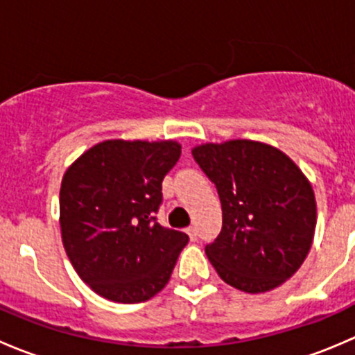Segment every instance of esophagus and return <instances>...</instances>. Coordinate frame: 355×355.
<instances>
[{
	"label": "esophagus",
	"instance_id": "esophagus-1",
	"mask_svg": "<svg viewBox=\"0 0 355 355\" xmlns=\"http://www.w3.org/2000/svg\"><path fill=\"white\" fill-rule=\"evenodd\" d=\"M187 234H189V239H191L192 242L198 241V228H196V227H189L187 228Z\"/></svg>",
	"mask_w": 355,
	"mask_h": 355
}]
</instances>
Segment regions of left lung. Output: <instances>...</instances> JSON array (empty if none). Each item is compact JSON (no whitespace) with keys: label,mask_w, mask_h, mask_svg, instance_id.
I'll return each instance as SVG.
<instances>
[{"label":"left lung","mask_w":355,"mask_h":355,"mask_svg":"<svg viewBox=\"0 0 355 355\" xmlns=\"http://www.w3.org/2000/svg\"><path fill=\"white\" fill-rule=\"evenodd\" d=\"M216 187L223 225L206 254L232 287L261 293L300 268L313 244L316 199L309 180L287 155L254 141L192 149Z\"/></svg>","instance_id":"left-lung-1"}]
</instances>
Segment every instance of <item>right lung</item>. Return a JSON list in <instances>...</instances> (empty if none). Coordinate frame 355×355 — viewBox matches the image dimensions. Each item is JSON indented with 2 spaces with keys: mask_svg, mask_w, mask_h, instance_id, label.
<instances>
[{
  "mask_svg": "<svg viewBox=\"0 0 355 355\" xmlns=\"http://www.w3.org/2000/svg\"><path fill=\"white\" fill-rule=\"evenodd\" d=\"M180 157L173 141H106L67 170L60 225L67 256L96 293L137 304L164 288L189 235L157 223L161 184Z\"/></svg>",
  "mask_w": 355,
  "mask_h": 355,
  "instance_id": "obj_1",
  "label": "right lung"
}]
</instances>
